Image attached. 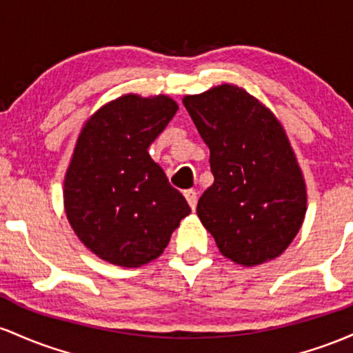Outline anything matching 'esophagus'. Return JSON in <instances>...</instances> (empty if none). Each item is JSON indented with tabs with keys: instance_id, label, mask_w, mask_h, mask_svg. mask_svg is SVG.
<instances>
[{
	"instance_id": "esophagus-1",
	"label": "esophagus",
	"mask_w": 353,
	"mask_h": 353,
	"mask_svg": "<svg viewBox=\"0 0 353 353\" xmlns=\"http://www.w3.org/2000/svg\"><path fill=\"white\" fill-rule=\"evenodd\" d=\"M183 195H185V198H187L190 208L195 210L196 208V201H198V195H196L195 190H187V192H185Z\"/></svg>"
}]
</instances>
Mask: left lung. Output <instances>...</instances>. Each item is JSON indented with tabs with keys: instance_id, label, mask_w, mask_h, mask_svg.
I'll return each mask as SVG.
<instances>
[{
	"instance_id": "obj_1",
	"label": "left lung",
	"mask_w": 353,
	"mask_h": 353,
	"mask_svg": "<svg viewBox=\"0 0 353 353\" xmlns=\"http://www.w3.org/2000/svg\"><path fill=\"white\" fill-rule=\"evenodd\" d=\"M183 105L210 148L213 181L198 219L221 255L255 267L287 250L302 227L307 190L283 126L235 85L187 94Z\"/></svg>"
}]
</instances>
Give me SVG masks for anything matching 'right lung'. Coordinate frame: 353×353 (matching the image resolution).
I'll return each instance as SVG.
<instances>
[{
    "label": "right lung",
    "instance_id": "obj_1",
    "mask_svg": "<svg viewBox=\"0 0 353 353\" xmlns=\"http://www.w3.org/2000/svg\"><path fill=\"white\" fill-rule=\"evenodd\" d=\"M170 97L123 94L83 126L65 175V212L81 243L105 262L141 267L158 259L187 200L146 152L175 117Z\"/></svg>",
    "mask_w": 353,
    "mask_h": 353
}]
</instances>
